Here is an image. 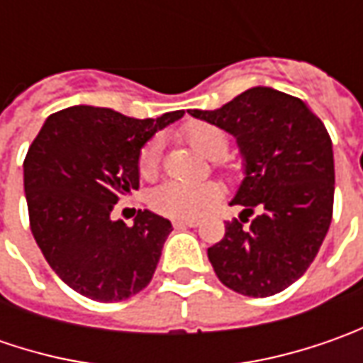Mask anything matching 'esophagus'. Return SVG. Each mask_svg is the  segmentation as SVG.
Instances as JSON below:
<instances>
[{
    "label": "esophagus",
    "mask_w": 363,
    "mask_h": 363,
    "mask_svg": "<svg viewBox=\"0 0 363 363\" xmlns=\"http://www.w3.org/2000/svg\"><path fill=\"white\" fill-rule=\"evenodd\" d=\"M175 228H196L200 226V220L198 218H177L174 220Z\"/></svg>",
    "instance_id": "obj_1"
}]
</instances>
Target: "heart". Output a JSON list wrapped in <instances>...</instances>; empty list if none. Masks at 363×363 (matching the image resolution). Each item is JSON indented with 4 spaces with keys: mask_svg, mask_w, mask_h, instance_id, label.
Here are the masks:
<instances>
[{
    "mask_svg": "<svg viewBox=\"0 0 363 363\" xmlns=\"http://www.w3.org/2000/svg\"><path fill=\"white\" fill-rule=\"evenodd\" d=\"M186 139L196 151H200L206 160H224L228 151V135L208 123H198L186 129ZM161 145L157 139L147 141L139 153V172L143 177L151 179L160 172ZM218 198V188L214 184H182L165 182L151 191V208L169 218H191L203 212Z\"/></svg>",
    "mask_w": 363,
    "mask_h": 363,
    "instance_id": "heart-1",
    "label": "heart"
}]
</instances>
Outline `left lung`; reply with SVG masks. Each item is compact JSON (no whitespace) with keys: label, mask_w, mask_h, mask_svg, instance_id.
Here are the masks:
<instances>
[{"label":"left lung","mask_w":363,"mask_h":363,"mask_svg":"<svg viewBox=\"0 0 363 363\" xmlns=\"http://www.w3.org/2000/svg\"><path fill=\"white\" fill-rule=\"evenodd\" d=\"M189 115L234 135L244 160V179L230 202L244 210L208 248L214 272L246 297L285 291L309 269L331 224L335 169L325 125L301 99L269 86Z\"/></svg>","instance_id":"8db88e82"}]
</instances>
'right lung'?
<instances>
[{"instance_id": "1", "label": "right lung", "mask_w": 363, "mask_h": 363, "mask_svg": "<svg viewBox=\"0 0 363 363\" xmlns=\"http://www.w3.org/2000/svg\"><path fill=\"white\" fill-rule=\"evenodd\" d=\"M182 117L184 111L133 119L103 106H68L50 115L28 149L30 228L52 271L80 295L117 303L153 279L172 222L139 210L127 226L111 212L139 188L141 147Z\"/></svg>"}]
</instances>
